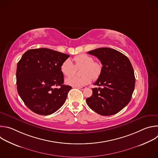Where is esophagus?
Listing matches in <instances>:
<instances>
[{"instance_id":"esophagus-1","label":"esophagus","mask_w":158,"mask_h":158,"mask_svg":"<svg viewBox=\"0 0 158 158\" xmlns=\"http://www.w3.org/2000/svg\"><path fill=\"white\" fill-rule=\"evenodd\" d=\"M86 88V87H85V86H82V87H77V89H80V90H84V89H85Z\"/></svg>"}]
</instances>
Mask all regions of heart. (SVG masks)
I'll return each mask as SVG.
<instances>
[{
	"label": "heart",
	"instance_id": "b5f03b06",
	"mask_svg": "<svg viewBox=\"0 0 158 158\" xmlns=\"http://www.w3.org/2000/svg\"><path fill=\"white\" fill-rule=\"evenodd\" d=\"M75 65L70 59H65L62 64L60 69L62 73L66 77L73 75L76 68H82L81 77H70L65 79L67 85L73 87H82L87 85L93 80H97L101 76L102 65L100 62H95L93 57L87 54H81L74 58Z\"/></svg>",
	"mask_w": 158,
	"mask_h": 158
}]
</instances>
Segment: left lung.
<instances>
[{
    "mask_svg": "<svg viewBox=\"0 0 158 158\" xmlns=\"http://www.w3.org/2000/svg\"><path fill=\"white\" fill-rule=\"evenodd\" d=\"M87 53L100 60L102 71L94 84L102 88H93V95L86 99V103L102 116L115 114L127 105L134 91L136 79L132 64L125 55L111 48Z\"/></svg>",
    "mask_w": 158,
    "mask_h": 158,
    "instance_id": "left-lung-1",
    "label": "left lung"
}]
</instances>
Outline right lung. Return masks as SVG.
I'll list each match as a JSON object with an SVG mask.
<instances>
[{"instance_id":"obj_1","label":"right lung","mask_w":158,"mask_h":158,"mask_svg":"<svg viewBox=\"0 0 158 158\" xmlns=\"http://www.w3.org/2000/svg\"><path fill=\"white\" fill-rule=\"evenodd\" d=\"M69 57L47 48L34 49L26 51L17 63V92L35 113L51 114L65 102L72 87L64 84L60 67Z\"/></svg>"}]
</instances>
